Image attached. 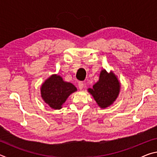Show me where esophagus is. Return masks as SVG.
<instances>
[{
    "label": "esophagus",
    "mask_w": 157,
    "mask_h": 157,
    "mask_svg": "<svg viewBox=\"0 0 157 157\" xmlns=\"http://www.w3.org/2000/svg\"><path fill=\"white\" fill-rule=\"evenodd\" d=\"M78 87H79V90H82L84 88V83L82 82H78Z\"/></svg>",
    "instance_id": "34e87169"
}]
</instances>
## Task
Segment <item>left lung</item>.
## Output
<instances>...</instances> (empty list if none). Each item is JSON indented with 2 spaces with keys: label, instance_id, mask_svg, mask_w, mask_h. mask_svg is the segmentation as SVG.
<instances>
[{
  "label": "left lung",
  "instance_id": "obj_1",
  "mask_svg": "<svg viewBox=\"0 0 157 157\" xmlns=\"http://www.w3.org/2000/svg\"><path fill=\"white\" fill-rule=\"evenodd\" d=\"M87 91L94 98L101 109L109 107L115 102L121 91V82L117 76L111 71L108 73L105 69L100 71L99 80Z\"/></svg>",
  "mask_w": 157,
  "mask_h": 157
}]
</instances>
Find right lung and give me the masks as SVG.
<instances>
[{
	"label": "right lung",
	"mask_w": 157,
	"mask_h": 157,
	"mask_svg": "<svg viewBox=\"0 0 157 157\" xmlns=\"http://www.w3.org/2000/svg\"><path fill=\"white\" fill-rule=\"evenodd\" d=\"M41 96L46 104L54 109H60L69 95L77 91L73 84L63 80L57 74H53L41 86Z\"/></svg>",
	"instance_id": "add662e5"
}]
</instances>
